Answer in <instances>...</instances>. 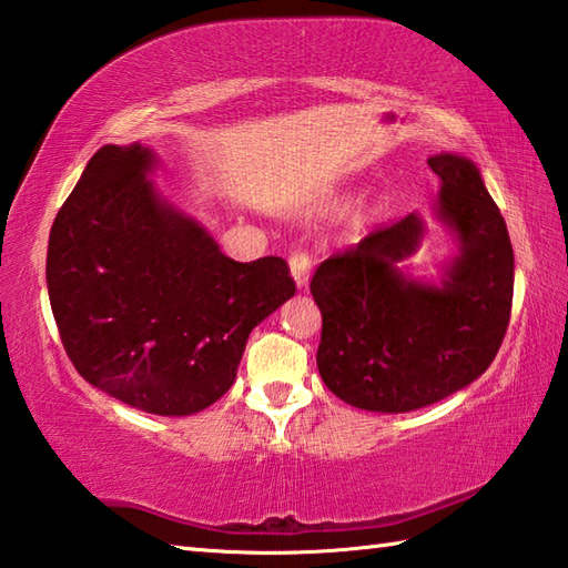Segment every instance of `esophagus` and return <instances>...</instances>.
Instances as JSON below:
<instances>
[{
	"label": "esophagus",
	"mask_w": 568,
	"mask_h": 568,
	"mask_svg": "<svg viewBox=\"0 0 568 568\" xmlns=\"http://www.w3.org/2000/svg\"><path fill=\"white\" fill-rule=\"evenodd\" d=\"M288 270H292V276L298 288H306L308 280H311V257L308 252L304 250H296L292 252V257H288Z\"/></svg>",
	"instance_id": "esophagus-1"
}]
</instances>
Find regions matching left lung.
I'll return each instance as SVG.
<instances>
[{"instance_id":"obj_1","label":"left lung","mask_w":568,"mask_h":568,"mask_svg":"<svg viewBox=\"0 0 568 568\" xmlns=\"http://www.w3.org/2000/svg\"><path fill=\"white\" fill-rule=\"evenodd\" d=\"M427 165L439 178L435 221L457 247L435 276L410 267L427 225L408 213L311 280L323 384L362 410L408 413L457 394L488 369L508 327L515 257L496 201L469 158L439 153Z\"/></svg>"}]
</instances>
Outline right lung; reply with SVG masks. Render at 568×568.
<instances>
[{
  "mask_svg": "<svg viewBox=\"0 0 568 568\" xmlns=\"http://www.w3.org/2000/svg\"><path fill=\"white\" fill-rule=\"evenodd\" d=\"M150 145H104L50 229L45 282L68 357L125 406L182 418L235 382L250 333L296 286L282 257L235 262L158 192Z\"/></svg>",
  "mask_w": 568,
  "mask_h": 568,
  "instance_id": "obj_1",
  "label": "right lung"
}]
</instances>
